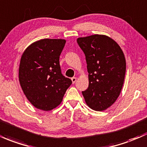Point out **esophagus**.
<instances>
[{
	"label": "esophagus",
	"mask_w": 147,
	"mask_h": 147,
	"mask_svg": "<svg viewBox=\"0 0 147 147\" xmlns=\"http://www.w3.org/2000/svg\"><path fill=\"white\" fill-rule=\"evenodd\" d=\"M71 80H72V83H75V82H76V81H77V78L76 77H72V79H71Z\"/></svg>",
	"instance_id": "obj_1"
}]
</instances>
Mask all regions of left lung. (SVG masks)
<instances>
[{"label":"left lung","instance_id":"1","mask_svg":"<svg viewBox=\"0 0 147 147\" xmlns=\"http://www.w3.org/2000/svg\"><path fill=\"white\" fill-rule=\"evenodd\" d=\"M79 46L86 56L88 88L82 91L86 105L95 111H104L120 95L126 63L121 48L105 35L79 38Z\"/></svg>","mask_w":147,"mask_h":147}]
</instances>
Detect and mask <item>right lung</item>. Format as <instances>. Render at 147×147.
<instances>
[{"label":"right lung","instance_id":"add662e5","mask_svg":"<svg viewBox=\"0 0 147 147\" xmlns=\"http://www.w3.org/2000/svg\"><path fill=\"white\" fill-rule=\"evenodd\" d=\"M64 39H42L30 45L21 57L19 80L28 101L37 109L49 111L62 102L72 81L61 74L59 56Z\"/></svg>","mask_w":147,"mask_h":147}]
</instances>
